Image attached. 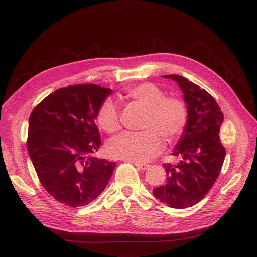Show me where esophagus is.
Returning a JSON list of instances; mask_svg holds the SVG:
<instances>
[{
    "label": "esophagus",
    "instance_id": "1",
    "mask_svg": "<svg viewBox=\"0 0 257 257\" xmlns=\"http://www.w3.org/2000/svg\"><path fill=\"white\" fill-rule=\"evenodd\" d=\"M135 165L138 167V168H140V169H142V170H145V169H147L148 167H149V165L148 164H143V163H135Z\"/></svg>",
    "mask_w": 257,
    "mask_h": 257
}]
</instances>
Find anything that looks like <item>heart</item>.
<instances>
[{"mask_svg":"<svg viewBox=\"0 0 257 257\" xmlns=\"http://www.w3.org/2000/svg\"><path fill=\"white\" fill-rule=\"evenodd\" d=\"M125 97L146 108L141 132H122L111 139L107 153L111 158L143 162L157 155L163 147V139L176 142L188 122L186 102L177 96H165L164 91L151 82H142L123 92ZM99 126L108 134L119 128L118 108L112 99H106L96 115Z\"/></svg>","mask_w":257,"mask_h":257,"instance_id":"obj_1","label":"heart"}]
</instances>
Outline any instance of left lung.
Segmentation results:
<instances>
[{
  "mask_svg": "<svg viewBox=\"0 0 257 257\" xmlns=\"http://www.w3.org/2000/svg\"><path fill=\"white\" fill-rule=\"evenodd\" d=\"M177 81L188 109L187 126L174 149L181 158L176 165L163 164L166 182L153 193L173 208H186L202 200L219 176L225 148L219 139L223 113L211 94L180 75H164Z\"/></svg>",
  "mask_w": 257,
  "mask_h": 257,
  "instance_id": "obj_1",
  "label": "left lung"
}]
</instances>
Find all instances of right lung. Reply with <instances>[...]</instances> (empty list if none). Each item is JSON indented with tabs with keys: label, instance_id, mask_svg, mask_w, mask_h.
I'll return each mask as SVG.
<instances>
[{
	"label": "right lung",
	"instance_id": "obj_1",
	"mask_svg": "<svg viewBox=\"0 0 257 257\" xmlns=\"http://www.w3.org/2000/svg\"><path fill=\"white\" fill-rule=\"evenodd\" d=\"M111 92L92 83L70 85L51 93L31 114L28 154L42 186L64 205L95 200L116 166L92 156L101 144L95 119Z\"/></svg>",
	"mask_w": 257,
	"mask_h": 257
}]
</instances>
